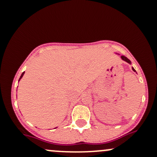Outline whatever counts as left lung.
Listing matches in <instances>:
<instances>
[{"label":"left lung","mask_w":157,"mask_h":157,"mask_svg":"<svg viewBox=\"0 0 157 157\" xmlns=\"http://www.w3.org/2000/svg\"><path fill=\"white\" fill-rule=\"evenodd\" d=\"M121 59H122V60H123V61H126V62H128V64H131V61H130V60H129V59H128V58H126V57H125V56H123V55H122V56H121ZM132 70H133V71H134V72H136V71H135V70H134V67H132Z\"/></svg>","instance_id":"obj_1"}]
</instances>
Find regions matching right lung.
<instances>
[{"instance_id": "right-lung-1", "label": "right lung", "mask_w": 157, "mask_h": 157, "mask_svg": "<svg viewBox=\"0 0 157 157\" xmlns=\"http://www.w3.org/2000/svg\"><path fill=\"white\" fill-rule=\"evenodd\" d=\"M24 73H25V72H23V74H21V76H20V79H19V81H20V79H21V78H22V77H23V74H24Z\"/></svg>"}]
</instances>
